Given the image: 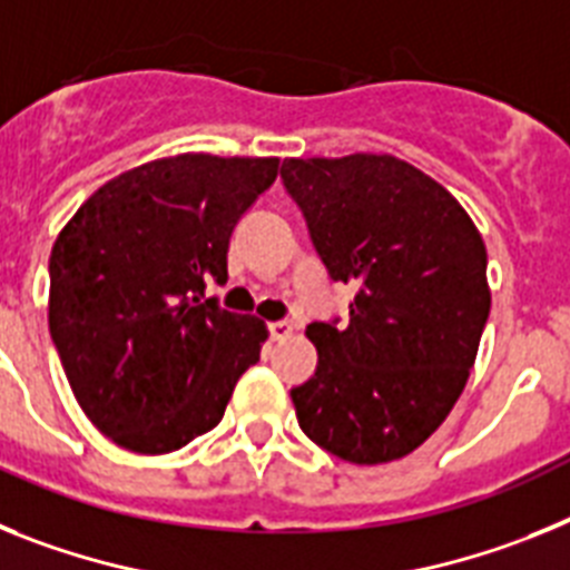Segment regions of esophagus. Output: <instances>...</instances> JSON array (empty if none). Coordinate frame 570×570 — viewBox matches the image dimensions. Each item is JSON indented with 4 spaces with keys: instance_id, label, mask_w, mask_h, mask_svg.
Here are the masks:
<instances>
[{
    "instance_id": "esophagus-1",
    "label": "esophagus",
    "mask_w": 570,
    "mask_h": 570,
    "mask_svg": "<svg viewBox=\"0 0 570 570\" xmlns=\"http://www.w3.org/2000/svg\"><path fill=\"white\" fill-rule=\"evenodd\" d=\"M292 330H295V326H292L289 321H272V324H269V335H272V341H284V338H289Z\"/></svg>"
}]
</instances>
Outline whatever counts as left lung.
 Segmentation results:
<instances>
[{
  "instance_id": "1",
  "label": "left lung",
  "mask_w": 570,
  "mask_h": 570,
  "mask_svg": "<svg viewBox=\"0 0 570 570\" xmlns=\"http://www.w3.org/2000/svg\"><path fill=\"white\" fill-rule=\"evenodd\" d=\"M284 186L330 275L355 284L350 324H309L318 370L298 424L353 464L404 459L459 402L491 313L488 249L442 183L393 155L289 157Z\"/></svg>"
}]
</instances>
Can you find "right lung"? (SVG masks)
Masks as SVG:
<instances>
[{
    "instance_id": "add662e5",
    "label": "right lung",
    "mask_w": 570,
    "mask_h": 570,
    "mask_svg": "<svg viewBox=\"0 0 570 570\" xmlns=\"http://www.w3.org/2000/svg\"><path fill=\"white\" fill-rule=\"evenodd\" d=\"M278 163L203 151L142 163L53 240L51 338L79 407L114 444L146 456L186 448L217 428L261 358L264 321L203 301V278L226 284L232 229Z\"/></svg>"
}]
</instances>
